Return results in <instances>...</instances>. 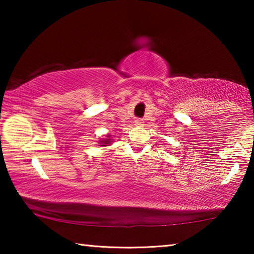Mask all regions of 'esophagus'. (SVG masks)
<instances>
[{
  "label": "esophagus",
  "mask_w": 254,
  "mask_h": 254,
  "mask_svg": "<svg viewBox=\"0 0 254 254\" xmlns=\"http://www.w3.org/2000/svg\"><path fill=\"white\" fill-rule=\"evenodd\" d=\"M134 123H135V126H136V127H142L144 122H143V120H142V119H135Z\"/></svg>",
  "instance_id": "34e87169"
}]
</instances>
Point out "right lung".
Here are the masks:
<instances>
[{"label":"right lung","instance_id":"1","mask_svg":"<svg viewBox=\"0 0 254 254\" xmlns=\"http://www.w3.org/2000/svg\"><path fill=\"white\" fill-rule=\"evenodd\" d=\"M107 137H111L110 135H106ZM101 145H103V147H104V145H107V144H110L111 143V139H104V140H102L101 141Z\"/></svg>","mask_w":254,"mask_h":254}]
</instances>
